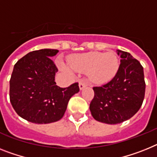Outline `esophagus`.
Returning a JSON list of instances; mask_svg holds the SVG:
<instances>
[{"label": "esophagus", "instance_id": "obj_1", "mask_svg": "<svg viewBox=\"0 0 157 157\" xmlns=\"http://www.w3.org/2000/svg\"><path fill=\"white\" fill-rule=\"evenodd\" d=\"M87 86V84L85 81H84L83 80H81V81H80V83H79V87H80V89H83L84 88H85V87Z\"/></svg>", "mask_w": 157, "mask_h": 157}]
</instances>
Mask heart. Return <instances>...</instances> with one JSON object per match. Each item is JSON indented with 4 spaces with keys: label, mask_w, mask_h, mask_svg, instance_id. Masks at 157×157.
I'll return each instance as SVG.
<instances>
[{
    "label": "heart",
    "mask_w": 157,
    "mask_h": 157,
    "mask_svg": "<svg viewBox=\"0 0 157 157\" xmlns=\"http://www.w3.org/2000/svg\"><path fill=\"white\" fill-rule=\"evenodd\" d=\"M68 63L73 69L89 72L91 81L96 84L109 82L119 69V60L113 52H90L71 56ZM63 68H64L62 65Z\"/></svg>",
    "instance_id": "b5f03b06"
}]
</instances>
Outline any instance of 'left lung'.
I'll return each instance as SVG.
<instances>
[{"label": "left lung", "instance_id": "obj_1", "mask_svg": "<svg viewBox=\"0 0 157 157\" xmlns=\"http://www.w3.org/2000/svg\"><path fill=\"white\" fill-rule=\"evenodd\" d=\"M121 64L116 76L107 84L93 87L94 97L89 109L96 121L117 124L139 111L145 93L144 69L131 54L117 50Z\"/></svg>", "mask_w": 157, "mask_h": 157}]
</instances>
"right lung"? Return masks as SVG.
<instances>
[{
	"mask_svg": "<svg viewBox=\"0 0 157 157\" xmlns=\"http://www.w3.org/2000/svg\"><path fill=\"white\" fill-rule=\"evenodd\" d=\"M57 49L29 52L14 65L9 81V99L23 119L35 124L56 122L63 117L71 97L80 91L78 83L60 88L55 82L58 71L51 57Z\"/></svg>",
	"mask_w": 157,
	"mask_h": 157,
	"instance_id": "1",
	"label": "right lung"
}]
</instances>
